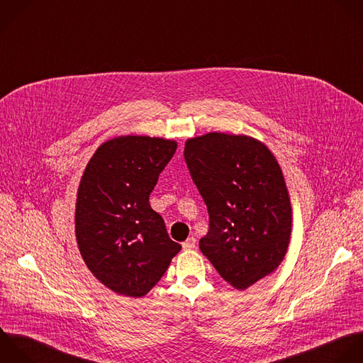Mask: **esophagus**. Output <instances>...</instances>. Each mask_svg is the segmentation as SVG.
I'll return each mask as SVG.
<instances>
[{
    "label": "esophagus",
    "mask_w": 363,
    "mask_h": 363,
    "mask_svg": "<svg viewBox=\"0 0 363 363\" xmlns=\"http://www.w3.org/2000/svg\"><path fill=\"white\" fill-rule=\"evenodd\" d=\"M196 246V239L195 238H188L184 243H182V247L184 250H191V249H195Z\"/></svg>",
    "instance_id": "obj_1"
}]
</instances>
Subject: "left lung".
Returning a JSON list of instances; mask_svg holds the SVG:
<instances>
[{"label":"left lung","mask_w":363,"mask_h":363,"mask_svg":"<svg viewBox=\"0 0 363 363\" xmlns=\"http://www.w3.org/2000/svg\"><path fill=\"white\" fill-rule=\"evenodd\" d=\"M185 162L209 213L201 252L233 287L274 272L291 236V203L281 168L260 141L209 133L185 144Z\"/></svg>","instance_id":"8db88e82"}]
</instances>
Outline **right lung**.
<instances>
[{"label": "right lung", "instance_id": "1", "mask_svg": "<svg viewBox=\"0 0 363 363\" xmlns=\"http://www.w3.org/2000/svg\"><path fill=\"white\" fill-rule=\"evenodd\" d=\"M175 151L171 140L118 137L101 144L84 169L74 216L79 250L93 276L117 294L145 296L181 250L150 205Z\"/></svg>", "mask_w": 363, "mask_h": 363}]
</instances>
